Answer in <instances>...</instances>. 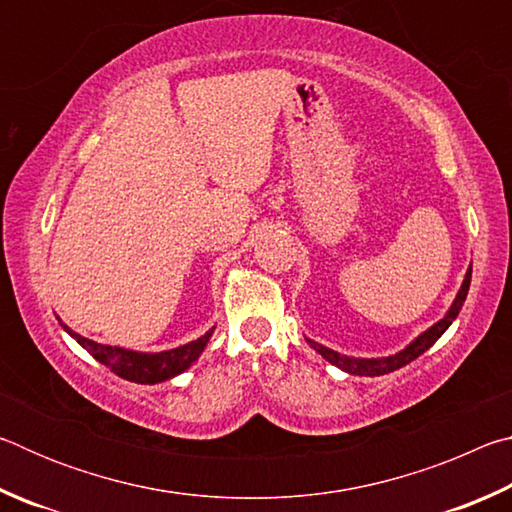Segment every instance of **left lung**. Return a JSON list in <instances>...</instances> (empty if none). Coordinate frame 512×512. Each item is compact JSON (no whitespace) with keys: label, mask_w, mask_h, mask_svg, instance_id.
I'll use <instances>...</instances> for the list:
<instances>
[{"label":"left lung","mask_w":512,"mask_h":512,"mask_svg":"<svg viewBox=\"0 0 512 512\" xmlns=\"http://www.w3.org/2000/svg\"><path fill=\"white\" fill-rule=\"evenodd\" d=\"M470 280H472V268H467L465 273V280L461 284V289H458L456 298L452 302V307L447 309V314L438 320V323H433L427 332H422L420 336H415V339L406 345L404 350L395 352V354H388V357H377V359H361V357H348V354H341L336 350H329L325 345H320L316 341L307 339V343L314 348L320 357L327 359L332 366L341 368L345 372H350V375H359V377H379V375H388V372H393L397 368L406 366V363H411L413 359H418L422 352H427L433 343H436L440 336L447 332V327L454 323L458 311H461L463 302L467 298V291H470Z\"/></svg>","instance_id":"obj_1"}]
</instances>
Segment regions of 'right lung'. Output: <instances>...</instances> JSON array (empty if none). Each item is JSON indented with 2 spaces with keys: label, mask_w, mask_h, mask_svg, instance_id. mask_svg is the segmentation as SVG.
Instances as JSON below:
<instances>
[{
  "label": "right lung",
  "mask_w": 512,
  "mask_h": 512,
  "mask_svg": "<svg viewBox=\"0 0 512 512\" xmlns=\"http://www.w3.org/2000/svg\"><path fill=\"white\" fill-rule=\"evenodd\" d=\"M60 325H63L65 332L72 336V339H76V343L88 350L99 363L110 368L121 379L135 381V384H160V381H167L171 377L180 375V372H185L198 357H201L207 341H210L214 334V327H212L207 329L201 339L178 345V348L173 350L137 352V350L117 348V345H103L97 341H90L85 339V336L76 334L74 329L67 327L65 323Z\"/></svg>",
  "instance_id": "right-lung-1"
}]
</instances>
